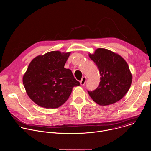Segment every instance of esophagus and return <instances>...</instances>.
Returning a JSON list of instances; mask_svg holds the SVG:
<instances>
[{
    "mask_svg": "<svg viewBox=\"0 0 151 151\" xmlns=\"http://www.w3.org/2000/svg\"><path fill=\"white\" fill-rule=\"evenodd\" d=\"M86 81V78L85 76H83V77L82 78L81 81H80V83H81V85H82V86H83V85L85 84Z\"/></svg>",
    "mask_w": 151,
    "mask_h": 151,
    "instance_id": "esophagus-1",
    "label": "esophagus"
}]
</instances>
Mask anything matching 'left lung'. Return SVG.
Segmentation results:
<instances>
[{
  "label": "left lung",
  "mask_w": 151,
  "mask_h": 151,
  "mask_svg": "<svg viewBox=\"0 0 151 151\" xmlns=\"http://www.w3.org/2000/svg\"><path fill=\"white\" fill-rule=\"evenodd\" d=\"M99 70L101 82L93 91H88L98 104L106 106L121 100L129 91L132 75L125 60L119 55L104 48L89 54Z\"/></svg>",
  "instance_id": "8db88e82"
}]
</instances>
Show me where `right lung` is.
<instances>
[{"label":"right lung","instance_id":"obj_1","mask_svg":"<svg viewBox=\"0 0 151 151\" xmlns=\"http://www.w3.org/2000/svg\"><path fill=\"white\" fill-rule=\"evenodd\" d=\"M70 52L55 50L35 58L23 76L26 92L37 105L54 109L69 98L74 86L80 85L72 71L64 68Z\"/></svg>","mask_w":151,"mask_h":151}]
</instances>
